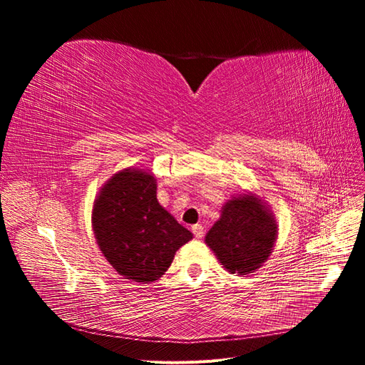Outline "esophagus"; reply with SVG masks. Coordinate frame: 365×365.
I'll list each match as a JSON object with an SVG mask.
<instances>
[{
  "instance_id": "obj_1",
  "label": "esophagus",
  "mask_w": 365,
  "mask_h": 365,
  "mask_svg": "<svg viewBox=\"0 0 365 365\" xmlns=\"http://www.w3.org/2000/svg\"><path fill=\"white\" fill-rule=\"evenodd\" d=\"M192 231H193V235H195L196 239H202V236H204V227L201 224L193 225Z\"/></svg>"
}]
</instances>
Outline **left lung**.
Segmentation results:
<instances>
[{"mask_svg":"<svg viewBox=\"0 0 365 365\" xmlns=\"http://www.w3.org/2000/svg\"><path fill=\"white\" fill-rule=\"evenodd\" d=\"M277 236L279 224L268 202L244 192L225 201L205 244L230 274L247 277L269 259Z\"/></svg>","mask_w":365,"mask_h":365,"instance_id":"1","label":"left lung"}]
</instances>
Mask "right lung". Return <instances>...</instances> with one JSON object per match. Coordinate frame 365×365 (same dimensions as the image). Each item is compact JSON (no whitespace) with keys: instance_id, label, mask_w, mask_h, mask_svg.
Wrapping results in <instances>:
<instances>
[{"instance_id":"add662e5","label":"right lung","mask_w":365,"mask_h":365,"mask_svg":"<svg viewBox=\"0 0 365 365\" xmlns=\"http://www.w3.org/2000/svg\"><path fill=\"white\" fill-rule=\"evenodd\" d=\"M97 245L130 282L152 283L165 274L175 252L193 239L157 200L152 172L126 168L98 190L91 212Z\"/></svg>"}]
</instances>
